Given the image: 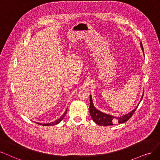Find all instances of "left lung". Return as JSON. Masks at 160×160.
I'll list each match as a JSON object with an SVG mask.
<instances>
[{
  "mask_svg": "<svg viewBox=\"0 0 160 160\" xmlns=\"http://www.w3.org/2000/svg\"><path fill=\"white\" fill-rule=\"evenodd\" d=\"M140 46H141L142 50L143 51V54L144 55L143 48V45H142V42H140ZM143 93H144V92H143V94L141 98L140 102L142 101V100L143 98ZM90 108H89V111H90V116L92 118V120H93V121L96 123V124L100 125V126H112V125H114V123H115V122H116V123L118 122V123H124V122H127L132 116V115L134 114V112H136V109L138 107V105L135 109H133L132 111L129 112L128 114H126L123 115L122 116H120V117H115V116H113L112 115L106 114V113L102 112L101 111H99L98 110H97L94 106L91 95H90Z\"/></svg>",
  "mask_w": 160,
  "mask_h": 160,
  "instance_id": "left-lung-1",
  "label": "left lung"
}]
</instances>
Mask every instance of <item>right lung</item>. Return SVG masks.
Wrapping results in <instances>:
<instances>
[{
	"label": "right lung",
	"instance_id": "obj_1",
	"mask_svg": "<svg viewBox=\"0 0 160 160\" xmlns=\"http://www.w3.org/2000/svg\"><path fill=\"white\" fill-rule=\"evenodd\" d=\"M66 112H67V110L65 111V112L64 113V114L59 119H58V120H56V121H54V122H50V123H38V122H34L36 123H37V124H39V125H42V126H54V125H56V124H58V123H59L62 120H63V118H64V116H65V115H66Z\"/></svg>",
	"mask_w": 160,
	"mask_h": 160
}]
</instances>
